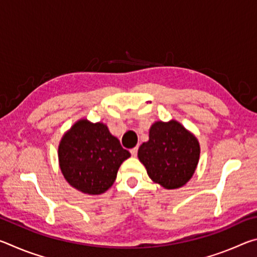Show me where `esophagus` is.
Listing matches in <instances>:
<instances>
[{"label": "esophagus", "instance_id": "34e87169", "mask_svg": "<svg viewBox=\"0 0 257 257\" xmlns=\"http://www.w3.org/2000/svg\"><path fill=\"white\" fill-rule=\"evenodd\" d=\"M137 152H138V147H134V149L130 150V153H132L133 156H136L137 155Z\"/></svg>", "mask_w": 257, "mask_h": 257}]
</instances>
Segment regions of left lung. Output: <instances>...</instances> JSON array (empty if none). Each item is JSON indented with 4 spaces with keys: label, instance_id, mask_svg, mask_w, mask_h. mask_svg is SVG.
<instances>
[{
    "label": "left lung",
    "instance_id": "obj_1",
    "mask_svg": "<svg viewBox=\"0 0 257 257\" xmlns=\"http://www.w3.org/2000/svg\"><path fill=\"white\" fill-rule=\"evenodd\" d=\"M138 159L152 180L167 189H176L186 185L194 175L199 144L196 137L177 121H159L152 125L150 141L139 147Z\"/></svg>",
    "mask_w": 257,
    "mask_h": 257
}]
</instances>
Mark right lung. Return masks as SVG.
Returning <instances> with one entry per match:
<instances>
[{
    "instance_id": "1",
    "label": "right lung",
    "mask_w": 257,
    "mask_h": 257,
    "mask_svg": "<svg viewBox=\"0 0 257 257\" xmlns=\"http://www.w3.org/2000/svg\"><path fill=\"white\" fill-rule=\"evenodd\" d=\"M130 153L105 124L80 120L64 135L59 146L60 168L76 189L98 195L113 185L119 167Z\"/></svg>"
}]
</instances>
